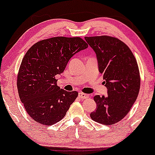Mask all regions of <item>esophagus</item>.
Here are the masks:
<instances>
[{
  "mask_svg": "<svg viewBox=\"0 0 155 155\" xmlns=\"http://www.w3.org/2000/svg\"><path fill=\"white\" fill-rule=\"evenodd\" d=\"M79 97L81 99H86L88 98V95L87 94H85V93H79Z\"/></svg>",
  "mask_w": 155,
  "mask_h": 155,
  "instance_id": "obj_1",
  "label": "esophagus"
}]
</instances>
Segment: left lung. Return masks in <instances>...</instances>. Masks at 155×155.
Returning a JSON list of instances; mask_svg holds the SVG:
<instances>
[{"label": "left lung", "mask_w": 155, "mask_h": 155, "mask_svg": "<svg viewBox=\"0 0 155 155\" xmlns=\"http://www.w3.org/2000/svg\"><path fill=\"white\" fill-rule=\"evenodd\" d=\"M85 39L96 54L99 71L108 88L106 96H94L97 108L90 116L99 124L111 125L127 115L138 96V64L129 47L117 38L104 35Z\"/></svg>", "instance_id": "1"}]
</instances>
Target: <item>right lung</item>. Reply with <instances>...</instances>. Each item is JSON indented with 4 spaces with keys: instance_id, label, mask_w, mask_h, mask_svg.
I'll list each match as a JSON object with an SVG mask.
<instances>
[{
    "instance_id": "right-lung-1",
    "label": "right lung",
    "mask_w": 155,
    "mask_h": 155,
    "mask_svg": "<svg viewBox=\"0 0 155 155\" xmlns=\"http://www.w3.org/2000/svg\"><path fill=\"white\" fill-rule=\"evenodd\" d=\"M88 47L81 37H57L41 40L26 51L17 75L19 98L37 123L50 126L66 115L77 98L57 85L56 75L64 71L74 54Z\"/></svg>"
}]
</instances>
